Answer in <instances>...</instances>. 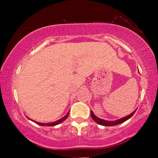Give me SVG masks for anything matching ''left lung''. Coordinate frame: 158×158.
Listing matches in <instances>:
<instances>
[{"label":"left lung","instance_id":"8db88e82","mask_svg":"<svg viewBox=\"0 0 158 158\" xmlns=\"http://www.w3.org/2000/svg\"><path fill=\"white\" fill-rule=\"evenodd\" d=\"M135 111H135H134L131 114H129V115L125 116L124 118H120V119L113 121V122H109V121H106V120H103V119H101V118H98L96 116L94 115L92 111H90V115H91V117L93 119H94L96 123H98V124L103 125V126H106V127H111V126H114V125H118L119 124H122V123L124 122L125 121L128 120L129 118H131V116L134 115V114L135 113Z\"/></svg>","mask_w":158,"mask_h":158}]
</instances>
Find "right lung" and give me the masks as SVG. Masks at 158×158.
<instances>
[{
    "mask_svg": "<svg viewBox=\"0 0 158 158\" xmlns=\"http://www.w3.org/2000/svg\"><path fill=\"white\" fill-rule=\"evenodd\" d=\"M68 115H69V112L68 114H67L66 116H64L63 118H60V119H59L58 121H56V122H52V123H47V124H45V123H40V122H34V121H33V122H34L36 123V124H37L39 125H41V126H48V127H50V126H55V125L57 124H60V123H62V122H64V120L66 119L68 117Z\"/></svg>",
    "mask_w": 158,
    "mask_h": 158,
    "instance_id": "1",
    "label": "right lung"
}]
</instances>
